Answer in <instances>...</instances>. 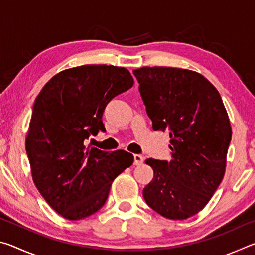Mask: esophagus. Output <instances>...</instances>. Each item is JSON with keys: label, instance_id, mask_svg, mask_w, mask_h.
<instances>
[{"label": "esophagus", "instance_id": "1", "mask_svg": "<svg viewBox=\"0 0 255 255\" xmlns=\"http://www.w3.org/2000/svg\"><path fill=\"white\" fill-rule=\"evenodd\" d=\"M144 163V157L139 154H135L133 155V164L135 165H140V164Z\"/></svg>", "mask_w": 255, "mask_h": 255}]
</instances>
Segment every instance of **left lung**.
<instances>
[{
    "label": "left lung",
    "instance_id": "1",
    "mask_svg": "<svg viewBox=\"0 0 255 255\" xmlns=\"http://www.w3.org/2000/svg\"><path fill=\"white\" fill-rule=\"evenodd\" d=\"M132 72L153 129L171 138V161H145L154 178L143 197L163 217L187 219L205 208L225 174L232 138L225 106L217 89L195 71L145 66Z\"/></svg>",
    "mask_w": 255,
    "mask_h": 255
}]
</instances>
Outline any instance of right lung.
Instances as JSON below:
<instances>
[{"label":"right lung","mask_w":255,"mask_h":255,"mask_svg":"<svg viewBox=\"0 0 255 255\" xmlns=\"http://www.w3.org/2000/svg\"><path fill=\"white\" fill-rule=\"evenodd\" d=\"M132 85L127 68L83 65L57 73L36 98L25 150L37 189L64 218L97 213L112 181L132 164L126 150L108 153L85 145L90 135L106 130L108 102Z\"/></svg>","instance_id":"obj_1"}]
</instances>
